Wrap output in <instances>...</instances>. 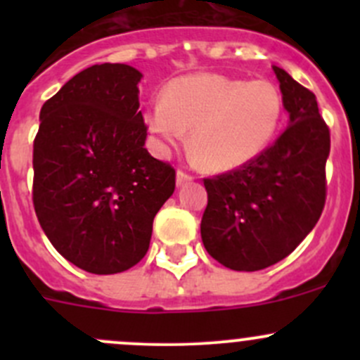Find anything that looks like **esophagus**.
<instances>
[{"label":"esophagus","mask_w":360,"mask_h":360,"mask_svg":"<svg viewBox=\"0 0 360 360\" xmlns=\"http://www.w3.org/2000/svg\"><path fill=\"white\" fill-rule=\"evenodd\" d=\"M191 179H193V176H191V174H188L186 170H183V169H179V170H177V176H176L177 186H183V184L190 183Z\"/></svg>","instance_id":"34e87169"}]
</instances>
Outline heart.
Returning <instances> with one entry per match:
<instances>
[{"instance_id":"1","label":"heart","mask_w":360,"mask_h":360,"mask_svg":"<svg viewBox=\"0 0 360 360\" xmlns=\"http://www.w3.org/2000/svg\"><path fill=\"white\" fill-rule=\"evenodd\" d=\"M282 115L284 101L274 83L202 72L172 79L163 103L148 110L146 123L163 144L183 143L191 130L190 148L202 169L226 172L270 146Z\"/></svg>"}]
</instances>
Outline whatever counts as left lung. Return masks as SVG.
I'll use <instances>...</instances> for the list:
<instances>
[{
    "label": "left lung",
    "mask_w": 360,
    "mask_h": 360,
    "mask_svg": "<svg viewBox=\"0 0 360 360\" xmlns=\"http://www.w3.org/2000/svg\"><path fill=\"white\" fill-rule=\"evenodd\" d=\"M289 125L248 165L205 177L200 231L207 252L223 266L256 271L284 259L324 210L329 127L314 92L274 68Z\"/></svg>",
    "instance_id": "obj_1"
}]
</instances>
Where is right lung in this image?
<instances>
[{
    "mask_svg": "<svg viewBox=\"0 0 360 360\" xmlns=\"http://www.w3.org/2000/svg\"><path fill=\"white\" fill-rule=\"evenodd\" d=\"M141 72L83 69L43 104L32 146V205L57 252L111 275L148 252L153 219L176 188L170 163L148 153Z\"/></svg>",
    "mask_w": 360,
    "mask_h": 360,
    "instance_id": "add662e5",
    "label": "right lung"
}]
</instances>
